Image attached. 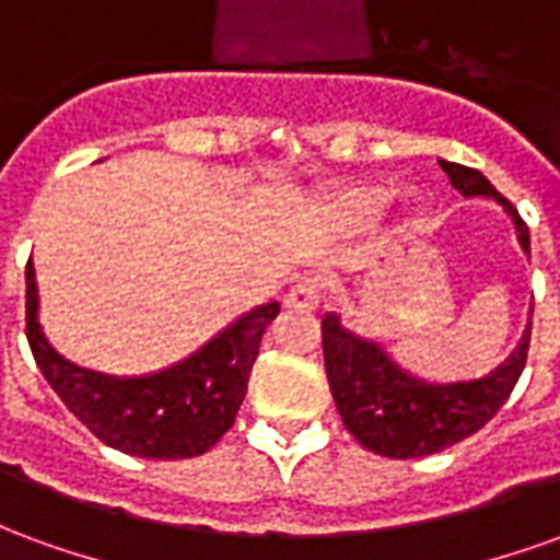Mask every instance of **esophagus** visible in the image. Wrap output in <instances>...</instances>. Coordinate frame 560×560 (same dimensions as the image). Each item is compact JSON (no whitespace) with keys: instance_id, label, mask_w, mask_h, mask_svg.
<instances>
[{"instance_id":"1","label":"esophagus","mask_w":560,"mask_h":560,"mask_svg":"<svg viewBox=\"0 0 560 560\" xmlns=\"http://www.w3.org/2000/svg\"><path fill=\"white\" fill-rule=\"evenodd\" d=\"M320 296H324V281L320 279H300L293 281L291 291L284 293V308H315L320 303Z\"/></svg>"}]
</instances>
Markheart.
Returning <instances> with one entry per match:
<instances>
[{"label": "heart", "instance_id": "1", "mask_svg": "<svg viewBox=\"0 0 560 560\" xmlns=\"http://www.w3.org/2000/svg\"><path fill=\"white\" fill-rule=\"evenodd\" d=\"M387 197L389 191L381 188V185H360V188L341 191L339 200H336V209H339L341 219L360 224V221H369L372 215H377L384 209V203H387Z\"/></svg>", "mask_w": 560, "mask_h": 560}]
</instances>
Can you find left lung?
<instances>
[{"label":"left lung","mask_w":560,"mask_h":560,"mask_svg":"<svg viewBox=\"0 0 560 560\" xmlns=\"http://www.w3.org/2000/svg\"><path fill=\"white\" fill-rule=\"evenodd\" d=\"M453 188L465 197H492L510 212L516 224L522 252L530 255V236L525 221L480 171L465 164L441 161ZM324 363H327L329 393L336 399L341 422L348 432L377 456L420 458L441 453L446 446L480 432L494 413L504 408L518 375L528 360L530 324L522 332L516 351L494 372L474 381L434 384L401 369L377 341L357 336L341 324L339 312H327L320 320Z\"/></svg>","instance_id":"obj_1"}]
</instances>
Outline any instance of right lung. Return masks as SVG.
I'll list each match as a JSON object with an SVG mask.
<instances>
[{"label":"right lung","instance_id":"right-lung-1","mask_svg":"<svg viewBox=\"0 0 560 560\" xmlns=\"http://www.w3.org/2000/svg\"><path fill=\"white\" fill-rule=\"evenodd\" d=\"M279 303L255 305L191 357L161 372L116 377L80 369L47 341L38 320L35 267L26 264V339L32 357L78 417L104 444L140 458H191L207 453L233 425L248 375Z\"/></svg>","mask_w":560,"mask_h":560}]
</instances>
